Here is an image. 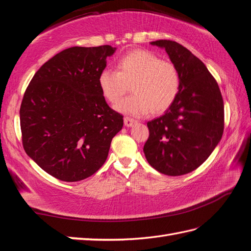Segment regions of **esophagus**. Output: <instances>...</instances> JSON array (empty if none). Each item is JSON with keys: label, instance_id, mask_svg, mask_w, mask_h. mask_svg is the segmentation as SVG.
<instances>
[{"label": "esophagus", "instance_id": "34e87169", "mask_svg": "<svg viewBox=\"0 0 251 251\" xmlns=\"http://www.w3.org/2000/svg\"><path fill=\"white\" fill-rule=\"evenodd\" d=\"M125 126H127V127H130V126H134V124H135V120L134 119H132V118H129V117H125Z\"/></svg>", "mask_w": 251, "mask_h": 251}]
</instances>
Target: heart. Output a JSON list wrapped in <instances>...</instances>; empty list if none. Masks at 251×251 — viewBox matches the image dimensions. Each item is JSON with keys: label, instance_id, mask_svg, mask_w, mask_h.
<instances>
[{"label": "heart", "instance_id": "1", "mask_svg": "<svg viewBox=\"0 0 251 251\" xmlns=\"http://www.w3.org/2000/svg\"><path fill=\"white\" fill-rule=\"evenodd\" d=\"M117 69L103 70L98 83L103 97L111 104L119 102L131 86L130 97L122 100L116 109L122 114L144 116L150 111L161 114L169 109L180 85L176 66L161 60L145 49H135L117 61Z\"/></svg>", "mask_w": 251, "mask_h": 251}]
</instances>
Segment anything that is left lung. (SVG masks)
I'll use <instances>...</instances> for the list:
<instances>
[{
    "label": "left lung",
    "mask_w": 251,
    "mask_h": 251,
    "mask_svg": "<svg viewBox=\"0 0 251 251\" xmlns=\"http://www.w3.org/2000/svg\"><path fill=\"white\" fill-rule=\"evenodd\" d=\"M164 48L179 74L175 101L163 116L149 121L144 153L153 169L169 176L198 169L220 142L225 126L224 100L218 83L201 60L180 44L150 43Z\"/></svg>",
    "instance_id": "obj_1"
}]
</instances>
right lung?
<instances>
[{
	"mask_svg": "<svg viewBox=\"0 0 251 251\" xmlns=\"http://www.w3.org/2000/svg\"><path fill=\"white\" fill-rule=\"evenodd\" d=\"M116 47H71L44 63L20 106L22 144L42 170L63 181L93 175L107 159L124 116L111 109L98 78Z\"/></svg>",
	"mask_w": 251,
	"mask_h": 251,
	"instance_id": "1",
	"label": "right lung"
}]
</instances>
